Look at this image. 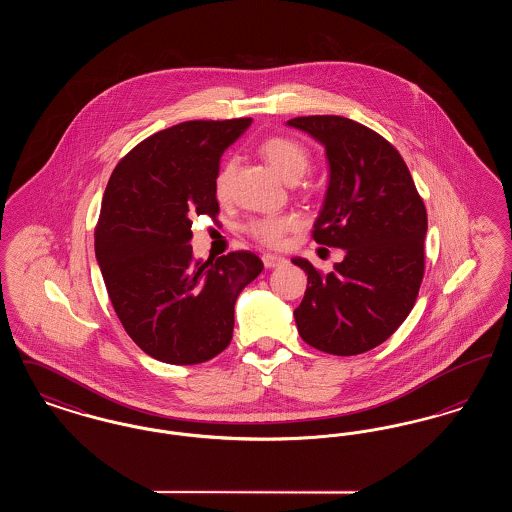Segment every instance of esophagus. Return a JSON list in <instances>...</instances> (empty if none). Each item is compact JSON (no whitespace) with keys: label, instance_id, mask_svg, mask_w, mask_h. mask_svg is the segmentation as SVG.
I'll use <instances>...</instances> for the list:
<instances>
[{"label":"esophagus","instance_id":"1","mask_svg":"<svg viewBox=\"0 0 512 512\" xmlns=\"http://www.w3.org/2000/svg\"><path fill=\"white\" fill-rule=\"evenodd\" d=\"M263 263H265V267L267 268H278L284 267L288 261L284 259V257H280V255H272V253H265L263 255Z\"/></svg>","mask_w":512,"mask_h":512}]
</instances>
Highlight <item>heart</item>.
<instances>
[{
	"label": "heart",
	"mask_w": 512,
	"mask_h": 512,
	"mask_svg": "<svg viewBox=\"0 0 512 512\" xmlns=\"http://www.w3.org/2000/svg\"><path fill=\"white\" fill-rule=\"evenodd\" d=\"M259 149H261V155L267 159L268 165L288 182H297L311 167L309 149L290 136H270ZM234 171H236V159L228 157L220 165L219 172L215 174L213 190L219 199H224L230 194ZM299 224L301 220L293 213L272 215V217L249 220L245 224V232L259 244L278 247L286 242V236Z\"/></svg>",
	"instance_id": "obj_1"
}]
</instances>
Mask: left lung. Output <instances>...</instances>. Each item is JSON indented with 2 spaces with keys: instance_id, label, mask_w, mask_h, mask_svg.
<instances>
[{
  "instance_id": "8db88e82",
  "label": "left lung",
  "mask_w": 512,
  "mask_h": 512,
  "mask_svg": "<svg viewBox=\"0 0 512 512\" xmlns=\"http://www.w3.org/2000/svg\"><path fill=\"white\" fill-rule=\"evenodd\" d=\"M288 124L326 149L330 182L313 238L345 251L328 274L293 259L307 274L295 324L318 351L359 355L388 340L414 307L424 278L426 207L399 151L365 124L338 115Z\"/></svg>"
}]
</instances>
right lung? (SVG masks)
I'll return each instance as SVG.
<instances>
[{
  "label": "right lung",
  "instance_id": "right-lung-1",
  "mask_svg": "<svg viewBox=\"0 0 512 512\" xmlns=\"http://www.w3.org/2000/svg\"><path fill=\"white\" fill-rule=\"evenodd\" d=\"M249 124L180 122L128 151L107 182L96 257L122 328L157 361L197 365L224 351L236 299L263 270L251 251L203 263L190 245L192 220L219 215L220 157Z\"/></svg>",
  "mask_w": 512,
  "mask_h": 512
}]
</instances>
